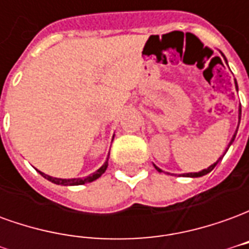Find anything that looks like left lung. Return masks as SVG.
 <instances>
[{
	"label": "left lung",
	"mask_w": 249,
	"mask_h": 249,
	"mask_svg": "<svg viewBox=\"0 0 249 249\" xmlns=\"http://www.w3.org/2000/svg\"><path fill=\"white\" fill-rule=\"evenodd\" d=\"M225 61H227V60H225ZM235 82H236V81H235ZM236 88H237V84H236ZM239 114H241V108L239 109ZM239 121H240V120H239ZM236 132H237V130H236ZM235 136H236V133H235V135H233V137H232V140H231L230 145H231V144H232V142H233V140H235ZM230 145H228V148H230ZM227 151H228V149H227ZM220 160H221V157H220L219 160H217V161L214 162V164H212L211 167H208V168H207V169H203L201 172L187 173V175H184V176H187V178H200V176H204V175H207V173H208V172H211V171H212V169H213V168L216 167V165H217V162H219ZM156 169H157V171H159V172H161V169H160V168H157V167H156Z\"/></svg>",
	"instance_id": "8db88e82"
}]
</instances>
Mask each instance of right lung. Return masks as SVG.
<instances>
[{
	"instance_id": "obj_1",
	"label": "right lung",
	"mask_w": 249,
	"mask_h": 249,
	"mask_svg": "<svg viewBox=\"0 0 249 249\" xmlns=\"http://www.w3.org/2000/svg\"><path fill=\"white\" fill-rule=\"evenodd\" d=\"M107 167H108V160H107V162L104 164L103 167L98 169L97 172L93 173V175H90V176H88V178H69V180H66V178H51V176H48V175L40 172V171H38V172H40L41 175H42V176L46 178V180H49V181H52V183H54V184H58V185H81V184L94 181L96 178H100V176H101V175L105 172Z\"/></svg>"
}]
</instances>
